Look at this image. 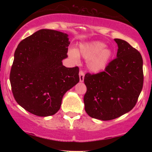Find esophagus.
<instances>
[{"label": "esophagus", "mask_w": 152, "mask_h": 152, "mask_svg": "<svg viewBox=\"0 0 152 152\" xmlns=\"http://www.w3.org/2000/svg\"><path fill=\"white\" fill-rule=\"evenodd\" d=\"M84 73H83V71H79V80L80 82H83V79H84Z\"/></svg>", "instance_id": "34e87169"}]
</instances>
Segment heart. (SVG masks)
Instances as JSON below:
<instances>
[{"label":"heart","instance_id":"b5f03b06","mask_svg":"<svg viewBox=\"0 0 152 152\" xmlns=\"http://www.w3.org/2000/svg\"><path fill=\"white\" fill-rule=\"evenodd\" d=\"M106 44L101 41L82 43L78 50L71 49L69 52L70 58L76 62L79 61V54L87 61L88 69L93 73H99L104 70L112 57L113 52Z\"/></svg>","mask_w":152,"mask_h":152}]
</instances>
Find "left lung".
Wrapping results in <instances>:
<instances>
[{"mask_svg": "<svg viewBox=\"0 0 152 152\" xmlns=\"http://www.w3.org/2000/svg\"><path fill=\"white\" fill-rule=\"evenodd\" d=\"M114 41L118 46L116 58L104 71L84 77L85 111L102 121L114 119L133 109L144 82L142 55L126 41Z\"/></svg>", "mask_w": 152, "mask_h": 152, "instance_id": "1", "label": "left lung"}]
</instances>
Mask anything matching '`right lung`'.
<instances>
[{
	"label": "right lung",
	"instance_id": "obj_1",
	"mask_svg": "<svg viewBox=\"0 0 152 152\" xmlns=\"http://www.w3.org/2000/svg\"><path fill=\"white\" fill-rule=\"evenodd\" d=\"M68 34L41 29L20 42L10 74L12 92L17 103L38 116L55 114L67 91L79 81V69L66 68L70 44Z\"/></svg>",
	"mask_w": 152,
	"mask_h": 152
}]
</instances>
